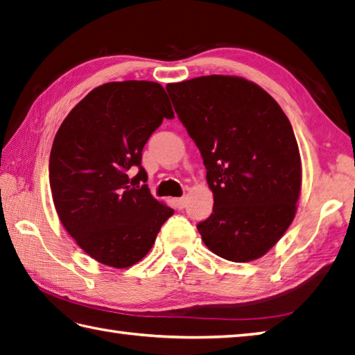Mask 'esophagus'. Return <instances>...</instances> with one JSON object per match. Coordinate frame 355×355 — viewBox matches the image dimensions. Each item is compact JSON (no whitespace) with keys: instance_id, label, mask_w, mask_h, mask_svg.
I'll use <instances>...</instances> for the list:
<instances>
[{"instance_id":"esophagus-1","label":"esophagus","mask_w":355,"mask_h":355,"mask_svg":"<svg viewBox=\"0 0 355 355\" xmlns=\"http://www.w3.org/2000/svg\"><path fill=\"white\" fill-rule=\"evenodd\" d=\"M173 205H175L177 209H183V207L186 206V197H182V198H173Z\"/></svg>"}]
</instances>
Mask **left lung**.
<instances>
[{"instance_id": "obj_1", "label": "left lung", "mask_w": 355, "mask_h": 355, "mask_svg": "<svg viewBox=\"0 0 355 355\" xmlns=\"http://www.w3.org/2000/svg\"><path fill=\"white\" fill-rule=\"evenodd\" d=\"M166 90L214 193L211 217L197 225L205 245L229 261L260 259L293 223L300 196V152L288 116L240 76H198Z\"/></svg>"}]
</instances>
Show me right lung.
I'll return each mask as SVG.
<instances>
[{"instance_id": "obj_1", "label": "right lung", "mask_w": 355, "mask_h": 355, "mask_svg": "<svg viewBox=\"0 0 355 355\" xmlns=\"http://www.w3.org/2000/svg\"><path fill=\"white\" fill-rule=\"evenodd\" d=\"M163 118L171 120L173 110L158 83H106L76 104L55 135L49 159L55 209L76 245L103 265L140 261L173 214L150 196L141 166L144 144Z\"/></svg>"}]
</instances>
